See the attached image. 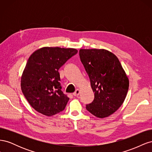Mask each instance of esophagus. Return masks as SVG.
Instances as JSON below:
<instances>
[{
	"instance_id": "1",
	"label": "esophagus",
	"mask_w": 152,
	"mask_h": 152,
	"mask_svg": "<svg viewBox=\"0 0 152 152\" xmlns=\"http://www.w3.org/2000/svg\"><path fill=\"white\" fill-rule=\"evenodd\" d=\"M80 93V89H77V90L75 91V93H73V96H79V95Z\"/></svg>"
}]
</instances>
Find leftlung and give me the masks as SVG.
Listing matches in <instances>:
<instances>
[{"label":"left lung","instance_id":"obj_1","mask_svg":"<svg viewBox=\"0 0 152 152\" xmlns=\"http://www.w3.org/2000/svg\"><path fill=\"white\" fill-rule=\"evenodd\" d=\"M80 61L89 75L94 99L86 109L98 118L115 112L126 99L129 82L117 57L103 49H81Z\"/></svg>","mask_w":152,"mask_h":152}]
</instances>
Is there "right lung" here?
<instances>
[{
	"instance_id": "add662e5",
	"label": "right lung",
	"mask_w": 152,
	"mask_h": 152,
	"mask_svg": "<svg viewBox=\"0 0 152 152\" xmlns=\"http://www.w3.org/2000/svg\"><path fill=\"white\" fill-rule=\"evenodd\" d=\"M77 52L73 48L44 47L31 54L22 73L21 88L37 112L50 117L65 108L69 98L61 91L58 70Z\"/></svg>"
}]
</instances>
